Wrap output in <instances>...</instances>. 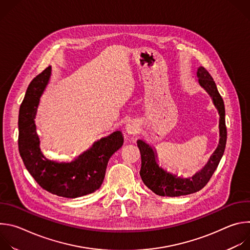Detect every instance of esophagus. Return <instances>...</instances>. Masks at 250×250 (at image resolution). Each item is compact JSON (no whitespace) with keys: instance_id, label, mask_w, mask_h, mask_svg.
<instances>
[{"instance_id":"34e87169","label":"esophagus","mask_w":250,"mask_h":250,"mask_svg":"<svg viewBox=\"0 0 250 250\" xmlns=\"http://www.w3.org/2000/svg\"><path fill=\"white\" fill-rule=\"evenodd\" d=\"M139 126L135 122H130L125 125V130L129 135H134L138 132Z\"/></svg>"}]
</instances>
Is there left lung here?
<instances>
[{
  "instance_id": "left-lung-1",
  "label": "left lung",
  "mask_w": 250,
  "mask_h": 250,
  "mask_svg": "<svg viewBox=\"0 0 250 250\" xmlns=\"http://www.w3.org/2000/svg\"><path fill=\"white\" fill-rule=\"evenodd\" d=\"M197 76L199 78L200 85L209 94L213 104H215L219 111L220 144L206 166L201 171L196 173L192 178L184 179V178H178L175 175L167 173L161 167H159L156 163V154L154 153L153 149L144 140H137V146L141 155V168L139 172L140 177L146 186L159 196L179 197L200 191L209 181L225 152L227 144V126L224 100L218 91L215 81H213L206 68L203 66L199 67Z\"/></svg>"
}]
</instances>
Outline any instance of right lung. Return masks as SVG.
Masks as SVG:
<instances>
[{
  "instance_id": "1",
  "label": "right lung",
  "mask_w": 250,
  "mask_h": 250,
  "mask_svg": "<svg viewBox=\"0 0 250 250\" xmlns=\"http://www.w3.org/2000/svg\"><path fill=\"white\" fill-rule=\"evenodd\" d=\"M50 75L51 66H48L27 87L19 114V151L25 168L43 190L74 199L101 187L106 165L111 156L122 147L124 137L121 131H116L95 142L92 148L70 163L46 159L40 148L34 119Z\"/></svg>"
}]
</instances>
